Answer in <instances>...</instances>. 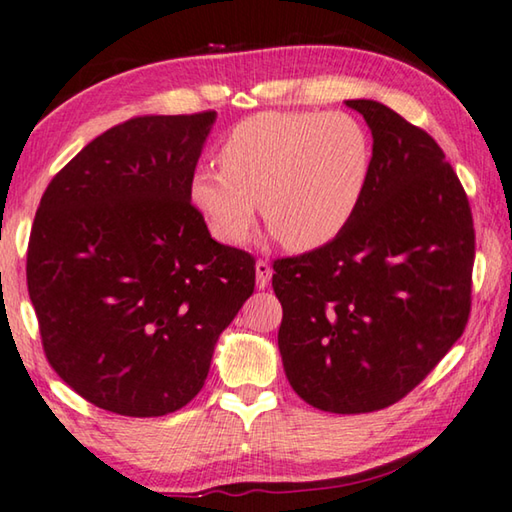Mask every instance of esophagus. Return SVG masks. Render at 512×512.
Listing matches in <instances>:
<instances>
[{
    "mask_svg": "<svg viewBox=\"0 0 512 512\" xmlns=\"http://www.w3.org/2000/svg\"><path fill=\"white\" fill-rule=\"evenodd\" d=\"M271 275H273L271 264H269V262H264V259H259V262L255 264V282H257V287H259V289L269 287Z\"/></svg>",
    "mask_w": 512,
    "mask_h": 512,
    "instance_id": "34e87169",
    "label": "esophagus"
}]
</instances>
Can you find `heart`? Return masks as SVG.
I'll use <instances>...</instances> for the list:
<instances>
[{
  "mask_svg": "<svg viewBox=\"0 0 512 512\" xmlns=\"http://www.w3.org/2000/svg\"><path fill=\"white\" fill-rule=\"evenodd\" d=\"M221 170L198 168L189 200L209 232L241 246L257 200L275 237L312 253L342 234L371 180V136L342 111H264L234 125L218 148Z\"/></svg>",
  "mask_w": 512,
  "mask_h": 512,
  "instance_id": "1",
  "label": "heart"
}]
</instances>
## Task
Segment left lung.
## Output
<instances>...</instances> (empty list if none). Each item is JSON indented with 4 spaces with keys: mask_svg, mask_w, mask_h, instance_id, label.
I'll return each mask as SVG.
<instances>
[{
    "mask_svg": "<svg viewBox=\"0 0 512 512\" xmlns=\"http://www.w3.org/2000/svg\"><path fill=\"white\" fill-rule=\"evenodd\" d=\"M373 136L371 180L339 237L273 262L289 385L337 415L383 410L435 369L467 326L474 221L424 129L373 100H346Z\"/></svg>",
    "mask_w": 512,
    "mask_h": 512,
    "instance_id": "left-lung-1",
    "label": "left lung"
}]
</instances>
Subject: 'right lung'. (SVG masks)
I'll return each mask as SVG.
<instances>
[{
  "label": "right lung",
  "mask_w": 512,
  "mask_h": 512,
  "mask_svg": "<svg viewBox=\"0 0 512 512\" xmlns=\"http://www.w3.org/2000/svg\"><path fill=\"white\" fill-rule=\"evenodd\" d=\"M214 120L205 111L111 127L40 198L27 287L47 362L102 410L184 408L255 289V259L214 241L189 200Z\"/></svg>",
  "instance_id": "right-lung-1"
}]
</instances>
